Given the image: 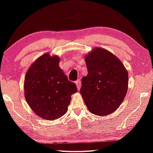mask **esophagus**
Instances as JSON below:
<instances>
[{
    "label": "esophagus",
    "mask_w": 153,
    "mask_h": 153,
    "mask_svg": "<svg viewBox=\"0 0 153 153\" xmlns=\"http://www.w3.org/2000/svg\"><path fill=\"white\" fill-rule=\"evenodd\" d=\"M75 84H76V85L77 89L79 90L81 88V86H82V84H81V81L79 79L76 81V82H75Z\"/></svg>",
    "instance_id": "esophagus-1"
}]
</instances>
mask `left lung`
Wrapping results in <instances>:
<instances>
[{
	"mask_svg": "<svg viewBox=\"0 0 153 153\" xmlns=\"http://www.w3.org/2000/svg\"><path fill=\"white\" fill-rule=\"evenodd\" d=\"M84 59L88 74L82 77L80 93L90 112L108 116L125 99L128 87L127 69L116 56L103 48H94Z\"/></svg>",
	"mask_w": 153,
	"mask_h": 153,
	"instance_id": "left-lung-1",
	"label": "left lung"
}]
</instances>
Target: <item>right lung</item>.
I'll list each match as a JSON object with an SVG mask.
<instances>
[{
	"label": "right lung",
	"instance_id": "1",
	"mask_svg": "<svg viewBox=\"0 0 153 153\" xmlns=\"http://www.w3.org/2000/svg\"><path fill=\"white\" fill-rule=\"evenodd\" d=\"M58 56L42 54L32 64L25 77V98L30 108L43 119L54 120L66 114L71 96L76 93L59 67Z\"/></svg>",
	"mask_w": 153,
	"mask_h": 153
}]
</instances>
